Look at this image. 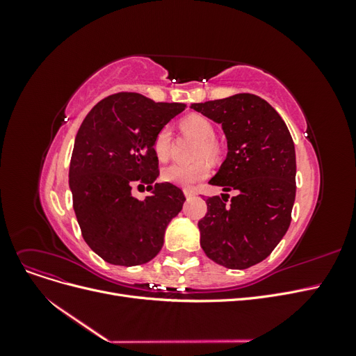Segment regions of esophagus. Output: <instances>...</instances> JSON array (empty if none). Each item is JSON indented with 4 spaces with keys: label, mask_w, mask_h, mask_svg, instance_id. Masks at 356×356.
Returning <instances> with one entry per match:
<instances>
[{
    "label": "esophagus",
    "mask_w": 356,
    "mask_h": 356,
    "mask_svg": "<svg viewBox=\"0 0 356 356\" xmlns=\"http://www.w3.org/2000/svg\"><path fill=\"white\" fill-rule=\"evenodd\" d=\"M184 195H186L187 199H190L193 196H196V191L193 190V188H184Z\"/></svg>",
    "instance_id": "34e87169"
}]
</instances>
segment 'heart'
Segmentation results:
<instances>
[{
    "instance_id": "1",
    "label": "heart",
    "mask_w": 356,
    "mask_h": 356,
    "mask_svg": "<svg viewBox=\"0 0 356 356\" xmlns=\"http://www.w3.org/2000/svg\"><path fill=\"white\" fill-rule=\"evenodd\" d=\"M179 126L186 134L199 139L197 157H207L213 160L218 157L220 147L215 141V129L209 118L200 114H190L182 118ZM172 145V129L163 126L154 136L153 148L159 160L165 161L170 154ZM209 175V165L204 160L193 161V163H172L161 172L163 181L178 187H191L196 182Z\"/></svg>"
}]
</instances>
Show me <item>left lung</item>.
<instances>
[{"label":"left lung","mask_w":356,"mask_h":356,"mask_svg":"<svg viewBox=\"0 0 356 356\" xmlns=\"http://www.w3.org/2000/svg\"><path fill=\"white\" fill-rule=\"evenodd\" d=\"M191 108L221 124L227 157L209 181L224 191L207 199L199 221L200 246L212 261L248 268L270 255L285 236L296 200V149L282 117L251 93L191 104Z\"/></svg>","instance_id":"left-lung-1"}]
</instances>
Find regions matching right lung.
Wrapping results in <instances>:
<instances>
[{"label":"right lung","instance_id":"add662e5","mask_svg":"<svg viewBox=\"0 0 356 356\" xmlns=\"http://www.w3.org/2000/svg\"><path fill=\"white\" fill-rule=\"evenodd\" d=\"M186 104L154 102L117 93L96 104L83 120L70 165V188L81 234L92 251L115 266L144 264L163 246L165 230L184 204V193L154 182V136ZM147 186L144 201L131 195ZM138 186V187H139Z\"/></svg>","mask_w":356,"mask_h":356}]
</instances>
